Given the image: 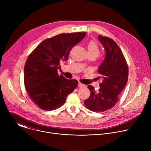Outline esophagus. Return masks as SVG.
<instances>
[{
	"instance_id": "34e87169",
	"label": "esophagus",
	"mask_w": 151,
	"mask_h": 151,
	"mask_svg": "<svg viewBox=\"0 0 151 151\" xmlns=\"http://www.w3.org/2000/svg\"><path fill=\"white\" fill-rule=\"evenodd\" d=\"M78 87H85V85H83V83H82L81 82H79L78 83Z\"/></svg>"
}]
</instances>
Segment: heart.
Segmentation results:
<instances>
[{
	"mask_svg": "<svg viewBox=\"0 0 151 151\" xmlns=\"http://www.w3.org/2000/svg\"><path fill=\"white\" fill-rule=\"evenodd\" d=\"M88 55H93L96 57L100 54V48L97 43L94 40H91L87 45Z\"/></svg>",
	"mask_w": 151,
	"mask_h": 151,
	"instance_id": "obj_1",
	"label": "heart"
}]
</instances>
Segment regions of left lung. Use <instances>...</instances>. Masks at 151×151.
Here are the masks:
<instances>
[{
	"label": "left lung",
	"instance_id": "8db88e82",
	"mask_svg": "<svg viewBox=\"0 0 151 151\" xmlns=\"http://www.w3.org/2000/svg\"><path fill=\"white\" fill-rule=\"evenodd\" d=\"M99 40L106 51L105 58L98 69L101 82L98 90L92 85L88 86L90 96L84 101L87 108L95 112L106 111L117 103L128 76L127 61L116 43L102 35H99Z\"/></svg>",
	"mask_w": 151,
	"mask_h": 151
}]
</instances>
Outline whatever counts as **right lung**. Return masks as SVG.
I'll return each instance as SVG.
<instances>
[{
	"instance_id": "add662e5",
	"label": "right lung",
	"mask_w": 151,
	"mask_h": 151,
	"mask_svg": "<svg viewBox=\"0 0 151 151\" xmlns=\"http://www.w3.org/2000/svg\"><path fill=\"white\" fill-rule=\"evenodd\" d=\"M86 32L61 33L48 38L28 57L25 66V88L33 102L44 111H52L65 103L78 86L76 79L58 74L60 61H66L72 48L85 36Z\"/></svg>"
}]
</instances>
